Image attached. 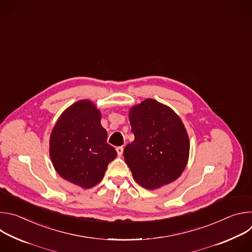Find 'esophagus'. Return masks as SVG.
<instances>
[{"label": "esophagus", "mask_w": 252, "mask_h": 252, "mask_svg": "<svg viewBox=\"0 0 252 252\" xmlns=\"http://www.w3.org/2000/svg\"><path fill=\"white\" fill-rule=\"evenodd\" d=\"M117 153H118V155H119L120 157H122V156H123V153H124V148H123V147H118V148H117Z\"/></svg>", "instance_id": "1"}]
</instances>
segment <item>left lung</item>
Here are the masks:
<instances>
[{"mask_svg": "<svg viewBox=\"0 0 252 252\" xmlns=\"http://www.w3.org/2000/svg\"><path fill=\"white\" fill-rule=\"evenodd\" d=\"M128 120L134 140L124 157L134 181L158 189L182 175L189 158V138L178 115L166 104L146 98L130 106Z\"/></svg>", "mask_w": 252, "mask_h": 252, "instance_id": "left-lung-1", "label": "left lung"}]
</instances>
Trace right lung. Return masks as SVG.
Returning <instances> with one entry per match:
<instances>
[{
  "instance_id": "1",
  "label": "right lung",
  "mask_w": 252,
  "mask_h": 252,
  "mask_svg": "<svg viewBox=\"0 0 252 252\" xmlns=\"http://www.w3.org/2000/svg\"><path fill=\"white\" fill-rule=\"evenodd\" d=\"M101 113L91 99H80L61 114L50 135V158L61 177L82 189H92L117 158L106 142Z\"/></svg>"
}]
</instances>
